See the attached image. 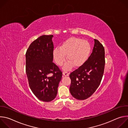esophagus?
<instances>
[{"label":"esophagus","instance_id":"34e87169","mask_svg":"<svg viewBox=\"0 0 128 128\" xmlns=\"http://www.w3.org/2000/svg\"><path fill=\"white\" fill-rule=\"evenodd\" d=\"M63 75L64 76H69V73H68L67 71H63Z\"/></svg>","mask_w":128,"mask_h":128}]
</instances>
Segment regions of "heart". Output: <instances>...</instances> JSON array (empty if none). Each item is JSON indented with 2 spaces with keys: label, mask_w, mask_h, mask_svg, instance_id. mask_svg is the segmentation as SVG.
<instances>
[{
  "label": "heart",
  "mask_w": 128,
  "mask_h": 128,
  "mask_svg": "<svg viewBox=\"0 0 128 128\" xmlns=\"http://www.w3.org/2000/svg\"><path fill=\"white\" fill-rule=\"evenodd\" d=\"M91 52L90 42L76 38H71L64 42L59 48L54 50V61L59 66L63 64L66 59L68 61L64 65L63 69L68 70L73 65L76 68L82 66L88 60Z\"/></svg>",
  "instance_id": "obj_1"
}]
</instances>
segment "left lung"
Here are the masks:
<instances>
[{
  "label": "left lung",
  "mask_w": 128,
  "mask_h": 128,
  "mask_svg": "<svg viewBox=\"0 0 128 128\" xmlns=\"http://www.w3.org/2000/svg\"><path fill=\"white\" fill-rule=\"evenodd\" d=\"M93 51L87 61L78 69L71 72L69 76V88L72 96L78 100L90 97L98 88L105 66V50L103 45L94 40Z\"/></svg>",
  "instance_id": "obj_1"
}]
</instances>
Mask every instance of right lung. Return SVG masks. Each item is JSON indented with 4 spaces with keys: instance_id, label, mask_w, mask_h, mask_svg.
Here are the masks:
<instances>
[{
    "instance_id": "1",
    "label": "right lung",
    "mask_w": 128,
    "mask_h": 128,
    "mask_svg": "<svg viewBox=\"0 0 128 128\" xmlns=\"http://www.w3.org/2000/svg\"><path fill=\"white\" fill-rule=\"evenodd\" d=\"M52 35H42L33 41L26 53V72L29 86L38 99L50 102L56 98L62 72L52 62ZM52 73L53 76L48 75Z\"/></svg>"
}]
</instances>
